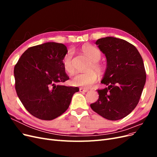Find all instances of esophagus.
Masks as SVG:
<instances>
[{
    "instance_id": "obj_1",
    "label": "esophagus",
    "mask_w": 157,
    "mask_h": 157,
    "mask_svg": "<svg viewBox=\"0 0 157 157\" xmlns=\"http://www.w3.org/2000/svg\"><path fill=\"white\" fill-rule=\"evenodd\" d=\"M79 90H80V92H82V93H84V92H88V89H86V88H80V89H79Z\"/></svg>"
}]
</instances>
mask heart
<instances>
[{"label": "heart", "instance_id": "1", "mask_svg": "<svg viewBox=\"0 0 157 157\" xmlns=\"http://www.w3.org/2000/svg\"><path fill=\"white\" fill-rule=\"evenodd\" d=\"M82 52L91 61L86 67L88 71L76 75L72 80V83L75 86L87 88L91 86L97 80V73L94 70H96L98 73H103V66L99 62L101 58V53L100 50L96 47L88 44L82 46ZM73 57V52L69 51L64 56L63 59V68L69 75H73L75 73Z\"/></svg>", "mask_w": 157, "mask_h": 157}]
</instances>
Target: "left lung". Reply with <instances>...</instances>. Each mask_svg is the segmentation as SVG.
<instances>
[{"instance_id":"1","label":"left lung","mask_w":157,"mask_h":157,"mask_svg":"<svg viewBox=\"0 0 157 157\" xmlns=\"http://www.w3.org/2000/svg\"><path fill=\"white\" fill-rule=\"evenodd\" d=\"M96 44L107 58L101 82L107 87L98 90L99 98L90 107L107 120H119L129 115L140 101L146 81L143 59L134 45L123 39L108 36Z\"/></svg>"}]
</instances>
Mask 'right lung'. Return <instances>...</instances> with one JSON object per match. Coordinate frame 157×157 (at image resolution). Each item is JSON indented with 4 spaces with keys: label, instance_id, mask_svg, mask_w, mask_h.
<instances>
[{
    "label": "right lung",
    "instance_id": "1",
    "mask_svg": "<svg viewBox=\"0 0 157 157\" xmlns=\"http://www.w3.org/2000/svg\"><path fill=\"white\" fill-rule=\"evenodd\" d=\"M67 52L63 44L46 42L28 48L14 67L17 96L27 111L39 119L51 121L62 115L79 91L63 84L69 79L63 65Z\"/></svg>",
    "mask_w": 157,
    "mask_h": 157
}]
</instances>
